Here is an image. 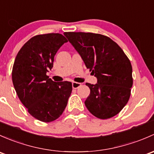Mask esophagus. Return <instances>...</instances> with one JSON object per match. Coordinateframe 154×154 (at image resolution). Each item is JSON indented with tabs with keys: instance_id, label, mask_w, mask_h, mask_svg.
I'll list each match as a JSON object with an SVG mask.
<instances>
[{
	"instance_id": "1",
	"label": "esophagus",
	"mask_w": 154,
	"mask_h": 154,
	"mask_svg": "<svg viewBox=\"0 0 154 154\" xmlns=\"http://www.w3.org/2000/svg\"><path fill=\"white\" fill-rule=\"evenodd\" d=\"M81 85V83H80V82H72V88H78Z\"/></svg>"
}]
</instances>
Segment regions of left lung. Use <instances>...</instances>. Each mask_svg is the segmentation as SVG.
<instances>
[{"label": "left lung", "mask_w": 154, "mask_h": 154, "mask_svg": "<svg viewBox=\"0 0 154 154\" xmlns=\"http://www.w3.org/2000/svg\"><path fill=\"white\" fill-rule=\"evenodd\" d=\"M64 35L97 79L95 85L85 83L90 88L86 108L102 119L119 114L128 102L133 85L132 66L128 57L105 35L91 32H65Z\"/></svg>", "instance_id": "obj_1"}]
</instances>
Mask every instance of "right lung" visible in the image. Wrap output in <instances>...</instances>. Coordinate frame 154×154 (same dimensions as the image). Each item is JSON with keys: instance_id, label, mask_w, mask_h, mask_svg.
Instances as JSON below:
<instances>
[{"instance_id": "1", "label": "right lung", "mask_w": 154, "mask_h": 154, "mask_svg": "<svg viewBox=\"0 0 154 154\" xmlns=\"http://www.w3.org/2000/svg\"><path fill=\"white\" fill-rule=\"evenodd\" d=\"M66 42L59 33L36 35L23 46L14 60L12 77L16 93L28 112L42 122L59 118L72 94V82H56L46 75L57 51Z\"/></svg>"}]
</instances>
